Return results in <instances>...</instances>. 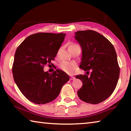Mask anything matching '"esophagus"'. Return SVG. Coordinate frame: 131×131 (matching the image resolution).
<instances>
[{
  "mask_svg": "<svg viewBox=\"0 0 131 131\" xmlns=\"http://www.w3.org/2000/svg\"><path fill=\"white\" fill-rule=\"evenodd\" d=\"M75 79V77H70V80H74Z\"/></svg>",
  "mask_w": 131,
  "mask_h": 131,
  "instance_id": "esophagus-1",
  "label": "esophagus"
}]
</instances>
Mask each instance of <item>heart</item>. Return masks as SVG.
Wrapping results in <instances>:
<instances>
[{
    "label": "heart",
    "instance_id": "b5f03b06",
    "mask_svg": "<svg viewBox=\"0 0 131 131\" xmlns=\"http://www.w3.org/2000/svg\"><path fill=\"white\" fill-rule=\"evenodd\" d=\"M76 44H72L71 46H74ZM61 69L65 72L66 73L69 74H73L75 69L76 68V64L73 62L68 61H63L60 63L59 65Z\"/></svg>",
    "mask_w": 131,
    "mask_h": 131
}]
</instances>
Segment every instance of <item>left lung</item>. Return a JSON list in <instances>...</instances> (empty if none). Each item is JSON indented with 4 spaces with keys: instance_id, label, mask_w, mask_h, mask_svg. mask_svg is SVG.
Masks as SVG:
<instances>
[{
    "instance_id": "obj_1",
    "label": "left lung",
    "mask_w": 131,
    "mask_h": 131,
    "mask_svg": "<svg viewBox=\"0 0 131 131\" xmlns=\"http://www.w3.org/2000/svg\"><path fill=\"white\" fill-rule=\"evenodd\" d=\"M74 34L82 49L80 68L91 71L90 76L86 73L76 76L83 83L77 95L85 102L99 103L112 94L118 82L119 68L116 52L110 41L96 31L79 30Z\"/></svg>"
}]
</instances>
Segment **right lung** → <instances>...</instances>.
<instances>
[{
	"label": "right lung",
	"mask_w": 131,
	"mask_h": 131,
	"mask_svg": "<svg viewBox=\"0 0 131 131\" xmlns=\"http://www.w3.org/2000/svg\"><path fill=\"white\" fill-rule=\"evenodd\" d=\"M65 35L37 33L26 37L17 48L13 77L22 94L32 102L40 105L54 100L69 80L68 74L60 69L51 74L43 70L56 57Z\"/></svg>",
	"instance_id": "right-lung-1"
}]
</instances>
